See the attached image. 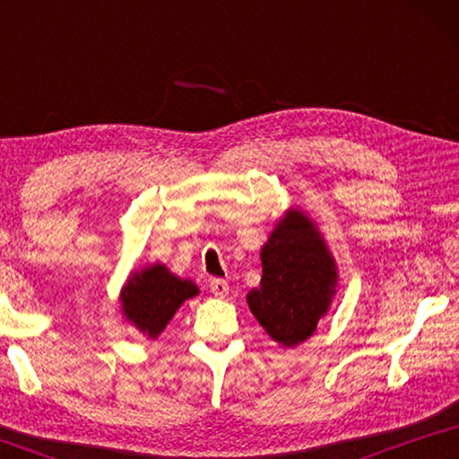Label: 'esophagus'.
Wrapping results in <instances>:
<instances>
[{
  "label": "esophagus",
  "instance_id": "obj_1",
  "mask_svg": "<svg viewBox=\"0 0 459 459\" xmlns=\"http://www.w3.org/2000/svg\"><path fill=\"white\" fill-rule=\"evenodd\" d=\"M211 291L216 295V298L224 299L229 295V283L224 279H211Z\"/></svg>",
  "mask_w": 459,
  "mask_h": 459
}]
</instances>
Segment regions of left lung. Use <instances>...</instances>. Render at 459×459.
Instances as JSON below:
<instances>
[{"instance_id": "8db88e82", "label": "left lung", "mask_w": 459, "mask_h": 459, "mask_svg": "<svg viewBox=\"0 0 459 459\" xmlns=\"http://www.w3.org/2000/svg\"><path fill=\"white\" fill-rule=\"evenodd\" d=\"M263 275L247 304L271 338L293 348L312 336L336 293V263L320 230L287 211L261 248Z\"/></svg>"}]
</instances>
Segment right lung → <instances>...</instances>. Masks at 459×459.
<instances>
[{"label":"right lung","mask_w":459,"mask_h":459,"mask_svg":"<svg viewBox=\"0 0 459 459\" xmlns=\"http://www.w3.org/2000/svg\"><path fill=\"white\" fill-rule=\"evenodd\" d=\"M198 295L196 283L180 279L161 263L134 271L121 290V306L139 332L158 338L186 299Z\"/></svg>","instance_id":"1"}]
</instances>
